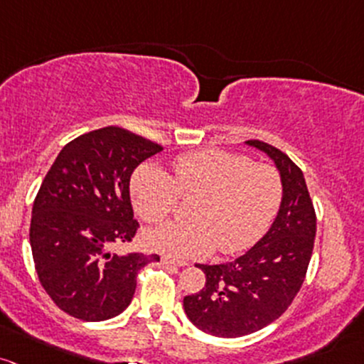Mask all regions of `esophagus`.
<instances>
[{
  "label": "esophagus",
  "instance_id": "esophagus-1",
  "mask_svg": "<svg viewBox=\"0 0 364 364\" xmlns=\"http://www.w3.org/2000/svg\"><path fill=\"white\" fill-rule=\"evenodd\" d=\"M161 261L164 262V264H167V266H179V267L186 266V262H183V261H176V259H173V257H167V255H162Z\"/></svg>",
  "mask_w": 364,
  "mask_h": 364
}]
</instances>
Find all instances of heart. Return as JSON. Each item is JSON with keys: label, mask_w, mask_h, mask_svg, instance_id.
I'll return each instance as SVG.
<instances>
[{"label": "heart", "mask_w": 364, "mask_h": 364, "mask_svg": "<svg viewBox=\"0 0 364 364\" xmlns=\"http://www.w3.org/2000/svg\"><path fill=\"white\" fill-rule=\"evenodd\" d=\"M197 193L188 221H169L145 233L149 249L176 259L200 257L219 245L240 252L254 245L277 214L282 181L269 164L219 149L195 150L173 161V178L155 164H143L131 179L139 218L157 223L173 210L176 195Z\"/></svg>", "instance_id": "1"}]
</instances>
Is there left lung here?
Instances as JSON below:
<instances>
[{
	"mask_svg": "<svg viewBox=\"0 0 364 364\" xmlns=\"http://www.w3.org/2000/svg\"><path fill=\"white\" fill-rule=\"evenodd\" d=\"M245 145L266 154L279 173L277 218L264 237L235 261L195 264L205 274V285L183 299L190 321L223 338L254 333L285 313L304 282L316 237V214L302 171L264 141L249 139Z\"/></svg>",
	"mask_w": 364,
	"mask_h": 364,
	"instance_id": "8db88e82",
	"label": "left lung"
}]
</instances>
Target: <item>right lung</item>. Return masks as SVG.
Returning <instances> with one entry per match:
<instances>
[{"mask_svg": "<svg viewBox=\"0 0 364 364\" xmlns=\"http://www.w3.org/2000/svg\"><path fill=\"white\" fill-rule=\"evenodd\" d=\"M162 146L122 127H102L63 146L33 205L29 240L51 301L82 321H105L133 301L136 274L159 255L112 254L136 233L131 174Z\"/></svg>", "mask_w": 364, "mask_h": 364, "instance_id": "1", "label": "right lung"}]
</instances>
